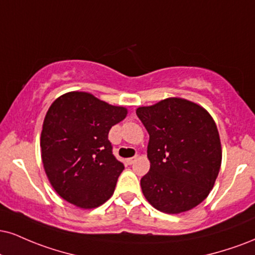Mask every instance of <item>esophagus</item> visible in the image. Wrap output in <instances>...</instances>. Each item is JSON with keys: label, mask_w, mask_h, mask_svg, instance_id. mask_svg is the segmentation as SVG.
Returning a JSON list of instances; mask_svg holds the SVG:
<instances>
[{"label": "esophagus", "mask_w": 255, "mask_h": 255, "mask_svg": "<svg viewBox=\"0 0 255 255\" xmlns=\"http://www.w3.org/2000/svg\"><path fill=\"white\" fill-rule=\"evenodd\" d=\"M137 159V157H131V158H128V159H126V162H127L128 165H131V164H134V161H135Z\"/></svg>", "instance_id": "obj_1"}]
</instances>
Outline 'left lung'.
Returning a JSON list of instances; mask_svg holds the SVG:
<instances>
[{
  "label": "left lung",
  "mask_w": 255,
  "mask_h": 255,
  "mask_svg": "<svg viewBox=\"0 0 255 255\" xmlns=\"http://www.w3.org/2000/svg\"><path fill=\"white\" fill-rule=\"evenodd\" d=\"M136 115L149 134L151 168L141 189L155 209L188 211L203 202L221 167L219 130L209 113L183 98H166L140 107Z\"/></svg>",
  "instance_id": "obj_1"
}]
</instances>
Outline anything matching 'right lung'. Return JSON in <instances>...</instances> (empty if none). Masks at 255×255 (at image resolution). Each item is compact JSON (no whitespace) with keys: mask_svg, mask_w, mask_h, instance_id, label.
<instances>
[{"mask_svg":"<svg viewBox=\"0 0 255 255\" xmlns=\"http://www.w3.org/2000/svg\"><path fill=\"white\" fill-rule=\"evenodd\" d=\"M127 115L88 93L58 97L45 116L41 158L57 194L83 209H93L114 194L124 164L113 154L110 128Z\"/></svg>","mask_w":255,"mask_h":255,"instance_id":"1","label":"right lung"}]
</instances>
